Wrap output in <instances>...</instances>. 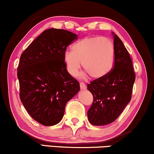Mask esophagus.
Masks as SVG:
<instances>
[{
	"label": "esophagus",
	"instance_id": "esophagus-1",
	"mask_svg": "<svg viewBox=\"0 0 154 154\" xmlns=\"http://www.w3.org/2000/svg\"><path fill=\"white\" fill-rule=\"evenodd\" d=\"M80 87H81V89H82V90H84V89H86V86L84 84V83H82V82L80 83Z\"/></svg>",
	"mask_w": 154,
	"mask_h": 154
}]
</instances>
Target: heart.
<instances>
[{"label": "heart", "instance_id": "heart-1", "mask_svg": "<svg viewBox=\"0 0 154 154\" xmlns=\"http://www.w3.org/2000/svg\"><path fill=\"white\" fill-rule=\"evenodd\" d=\"M115 48L110 40L102 36H87L67 50L63 55L67 70L72 76L81 68L85 69L83 76L89 74L92 79H99L108 75L113 66Z\"/></svg>", "mask_w": 154, "mask_h": 154}]
</instances>
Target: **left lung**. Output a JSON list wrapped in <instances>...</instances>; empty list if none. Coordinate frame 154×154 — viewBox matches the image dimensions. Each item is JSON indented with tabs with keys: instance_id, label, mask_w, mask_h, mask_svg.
<instances>
[{
	"instance_id": "obj_1",
	"label": "left lung",
	"mask_w": 154,
	"mask_h": 154,
	"mask_svg": "<svg viewBox=\"0 0 154 154\" xmlns=\"http://www.w3.org/2000/svg\"><path fill=\"white\" fill-rule=\"evenodd\" d=\"M112 34L115 48L113 70L87 85L94 98L87 116L90 124L94 126L106 125L118 118L130 102L135 80L128 51L118 35Z\"/></svg>"
}]
</instances>
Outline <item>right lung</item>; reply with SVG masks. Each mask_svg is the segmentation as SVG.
I'll return each mask as SVG.
<instances>
[{"instance_id":"obj_1","label":"right lung","mask_w":154,"mask_h":154,"mask_svg":"<svg viewBox=\"0 0 154 154\" xmlns=\"http://www.w3.org/2000/svg\"><path fill=\"white\" fill-rule=\"evenodd\" d=\"M77 38L70 31L48 29L20 57L17 68L20 100L30 116L42 125L58 124L66 103L80 90L63 59L67 46Z\"/></svg>"}]
</instances>
